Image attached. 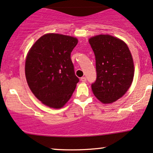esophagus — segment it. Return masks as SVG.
<instances>
[{"label": "esophagus", "mask_w": 153, "mask_h": 153, "mask_svg": "<svg viewBox=\"0 0 153 153\" xmlns=\"http://www.w3.org/2000/svg\"><path fill=\"white\" fill-rule=\"evenodd\" d=\"M80 80H81V81H82V82H85L86 80H87V79H86L85 77H82V78H80Z\"/></svg>", "instance_id": "34e87169"}]
</instances>
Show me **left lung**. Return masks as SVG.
<instances>
[{
  "mask_svg": "<svg viewBox=\"0 0 153 153\" xmlns=\"http://www.w3.org/2000/svg\"><path fill=\"white\" fill-rule=\"evenodd\" d=\"M96 60V81L92 84L94 96L103 104L121 98L128 90L134 76V64L128 46L109 34L89 39Z\"/></svg>",
  "mask_w": 153,
  "mask_h": 153,
  "instance_id": "left-lung-1",
  "label": "left lung"
}]
</instances>
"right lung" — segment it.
Masks as SVG:
<instances>
[{"mask_svg":"<svg viewBox=\"0 0 153 153\" xmlns=\"http://www.w3.org/2000/svg\"><path fill=\"white\" fill-rule=\"evenodd\" d=\"M78 42L73 36L49 33L39 39L28 52L27 82L34 96L48 107H63L79 82L71 59Z\"/></svg>","mask_w":153,"mask_h":153,"instance_id":"add662e5","label":"right lung"}]
</instances>
